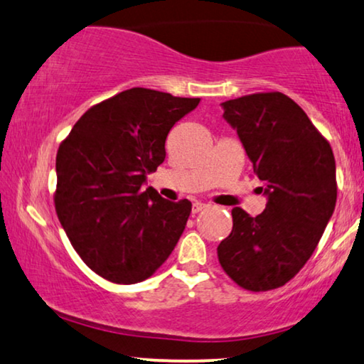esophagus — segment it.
<instances>
[{
	"mask_svg": "<svg viewBox=\"0 0 364 364\" xmlns=\"http://www.w3.org/2000/svg\"><path fill=\"white\" fill-rule=\"evenodd\" d=\"M204 208H206V204H204V203H194V204H193V214L201 213Z\"/></svg>",
	"mask_w": 364,
	"mask_h": 364,
	"instance_id": "34e87169",
	"label": "esophagus"
}]
</instances>
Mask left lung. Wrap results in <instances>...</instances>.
<instances>
[{
	"mask_svg": "<svg viewBox=\"0 0 364 364\" xmlns=\"http://www.w3.org/2000/svg\"><path fill=\"white\" fill-rule=\"evenodd\" d=\"M267 198L264 213L232 209V231L218 245L219 264L242 289L289 282L318 245L336 204L330 143L290 97L244 95L221 104Z\"/></svg>",
	"mask_w": 364,
	"mask_h": 364,
	"instance_id": "1",
	"label": "left lung"
}]
</instances>
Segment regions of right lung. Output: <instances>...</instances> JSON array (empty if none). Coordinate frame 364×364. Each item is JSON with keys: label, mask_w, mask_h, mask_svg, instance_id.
Returning <instances> with one entry per match:
<instances>
[{"label": "right lung", "mask_w": 364, "mask_h": 364, "mask_svg": "<svg viewBox=\"0 0 364 364\" xmlns=\"http://www.w3.org/2000/svg\"><path fill=\"white\" fill-rule=\"evenodd\" d=\"M199 99L143 87L85 112L55 158V213L80 259L114 284H136L170 257L191 213L148 186L173 125Z\"/></svg>", "instance_id": "add662e5"}]
</instances>
